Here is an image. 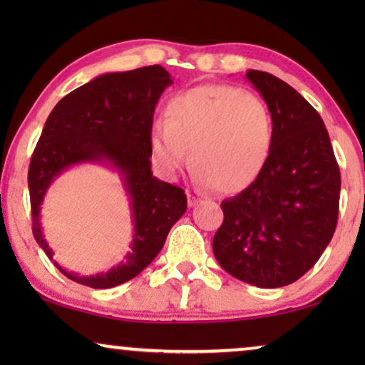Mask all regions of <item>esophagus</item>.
<instances>
[{"label": "esophagus", "instance_id": "esophagus-1", "mask_svg": "<svg viewBox=\"0 0 365 365\" xmlns=\"http://www.w3.org/2000/svg\"><path fill=\"white\" fill-rule=\"evenodd\" d=\"M187 202H189V206L194 207V206H196V204L199 202V197L194 196L192 192H187Z\"/></svg>", "mask_w": 365, "mask_h": 365}]
</instances>
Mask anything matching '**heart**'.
Masks as SVG:
<instances>
[{"label":"heart","instance_id":"1","mask_svg":"<svg viewBox=\"0 0 365 365\" xmlns=\"http://www.w3.org/2000/svg\"><path fill=\"white\" fill-rule=\"evenodd\" d=\"M274 119L261 98L227 84H204L169 99L166 123L149 138L158 171L176 178L186 166L201 186L237 194L257 181L271 158Z\"/></svg>","mask_w":365,"mask_h":365}]
</instances>
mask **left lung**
Segmentation results:
<instances>
[{"mask_svg":"<svg viewBox=\"0 0 365 365\" xmlns=\"http://www.w3.org/2000/svg\"><path fill=\"white\" fill-rule=\"evenodd\" d=\"M274 119L271 158L257 181L221 202L212 251L251 286H289L319 261L336 231L341 173L319 113L292 86L249 69Z\"/></svg>","mask_w":365,"mask_h":365,"instance_id":"left-lung-1","label":"left lung"}]
</instances>
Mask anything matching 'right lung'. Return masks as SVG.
Instances as JSON below:
<instances>
[{
    "label": "right lung",
    "mask_w": 365,
    "mask_h": 365,
    "mask_svg": "<svg viewBox=\"0 0 365 365\" xmlns=\"http://www.w3.org/2000/svg\"><path fill=\"white\" fill-rule=\"evenodd\" d=\"M173 79L159 64L123 73L99 74L66 94L44 123L28 171L33 234L53 261L43 234L41 204L48 189L64 171L79 164H99L121 179L133 217V241L118 266L96 276H79L54 261L71 281L109 289L131 281L161 251L171 227L186 212L181 187L159 181L151 171L153 116Z\"/></svg>",
    "instance_id": "add662e5"
}]
</instances>
